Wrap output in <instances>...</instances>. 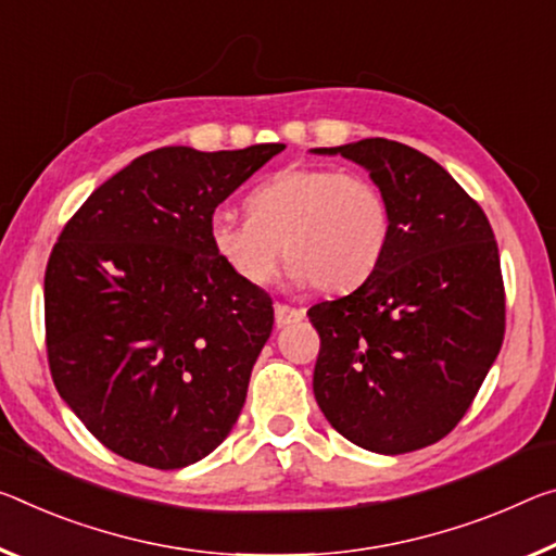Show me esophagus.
I'll return each instance as SVG.
<instances>
[{
	"mask_svg": "<svg viewBox=\"0 0 556 556\" xmlns=\"http://www.w3.org/2000/svg\"><path fill=\"white\" fill-rule=\"evenodd\" d=\"M304 319V312L302 309H294V306H287V304H275V321L277 326H289V324H296Z\"/></svg>",
	"mask_w": 556,
	"mask_h": 556,
	"instance_id": "esophagus-1",
	"label": "esophagus"
}]
</instances>
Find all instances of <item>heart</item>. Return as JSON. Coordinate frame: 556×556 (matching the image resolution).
Wrapping results in <instances>:
<instances>
[{
	"mask_svg": "<svg viewBox=\"0 0 556 556\" xmlns=\"http://www.w3.org/2000/svg\"><path fill=\"white\" fill-rule=\"evenodd\" d=\"M247 217L217 210L210 244L237 277L269 285L281 254L296 287L349 292L374 275L389 250L393 217L383 190L361 173L285 167L247 195Z\"/></svg>",
	"mask_w": 556,
	"mask_h": 556,
	"instance_id": "b5f03b06",
	"label": "heart"
}]
</instances>
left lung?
Listing matches in <instances>:
<instances>
[{"label":"left lung","instance_id":"obj_1","mask_svg":"<svg viewBox=\"0 0 556 556\" xmlns=\"http://www.w3.org/2000/svg\"><path fill=\"white\" fill-rule=\"evenodd\" d=\"M391 205L381 264L314 304V395L339 433L381 455L438 443L460 422L505 339V285L490 219L433 157L386 138L339 148Z\"/></svg>","mask_w":556,"mask_h":556}]
</instances>
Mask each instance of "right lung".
Wrapping results in <instances>:
<instances>
[{"label":"right lung","instance_id":"right-lung-1","mask_svg":"<svg viewBox=\"0 0 556 556\" xmlns=\"http://www.w3.org/2000/svg\"><path fill=\"white\" fill-rule=\"evenodd\" d=\"M281 151L157 148L61 230L43 275L51 378L88 433L126 460L185 468L240 418L275 309L217 257L207 225Z\"/></svg>","mask_w":556,"mask_h":556}]
</instances>
